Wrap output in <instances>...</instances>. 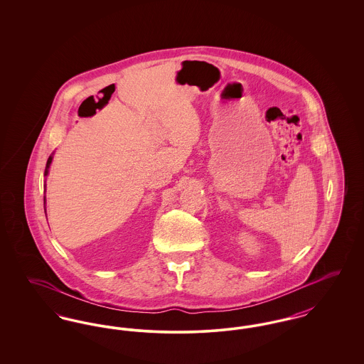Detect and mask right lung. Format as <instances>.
Returning a JSON list of instances; mask_svg holds the SVG:
<instances>
[{
    "instance_id": "right-lung-1",
    "label": "right lung",
    "mask_w": 364,
    "mask_h": 364,
    "mask_svg": "<svg viewBox=\"0 0 364 364\" xmlns=\"http://www.w3.org/2000/svg\"><path fill=\"white\" fill-rule=\"evenodd\" d=\"M52 161H53V154L52 156H49V159H48V162H46V169H45V177L49 174V168H50V165H52ZM45 188H46V186H43ZM46 203V198H43V205ZM45 211H46V208H45Z\"/></svg>"
}]
</instances>
